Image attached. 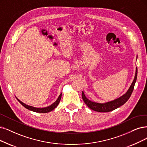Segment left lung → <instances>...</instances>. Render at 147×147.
I'll return each mask as SVG.
<instances>
[{"label":"left lung","mask_w":147,"mask_h":147,"mask_svg":"<svg viewBox=\"0 0 147 147\" xmlns=\"http://www.w3.org/2000/svg\"><path fill=\"white\" fill-rule=\"evenodd\" d=\"M138 69L136 67L134 80L128 90L125 92V93L124 94V95L119 97L118 98L114 99L113 101H110L104 103L93 102L87 98L83 91L82 92V98H83L84 102L87 105L88 107H89L90 109L94 111H98V112H109V111H113V110H115L116 109L121 107V105H124L128 101V99L130 98L133 91L135 83H136V81Z\"/></svg>","instance_id":"left-lung-1"}]
</instances>
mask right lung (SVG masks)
<instances>
[{"label":"right lung","mask_w":147,"mask_h":147,"mask_svg":"<svg viewBox=\"0 0 147 147\" xmlns=\"http://www.w3.org/2000/svg\"><path fill=\"white\" fill-rule=\"evenodd\" d=\"M61 95H62V93L60 94L59 96H58V98H57V100L54 103H52L51 105H49V106H48V107H43V108H37V107L31 106V105H28L25 104L24 102H22L20 99H19L16 96V97L17 100L19 101V102L23 105V107H25L26 109H27L29 110L34 111V112H37V113H48V112H50V111L53 110L54 109H55L57 107V105H58V104H59V102L60 101Z\"/></svg>","instance_id":"add662e5"}]
</instances>
